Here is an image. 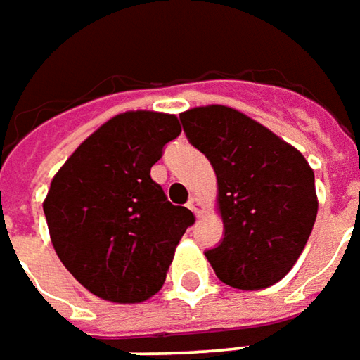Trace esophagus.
I'll list each match as a JSON object with an SVG mask.
<instances>
[{
    "label": "esophagus",
    "instance_id": "34e87169",
    "mask_svg": "<svg viewBox=\"0 0 360 360\" xmlns=\"http://www.w3.org/2000/svg\"><path fill=\"white\" fill-rule=\"evenodd\" d=\"M187 207H189L191 211L195 212L197 217H202V214H205V207H202V202H200V199H197V197H191L189 202H187Z\"/></svg>",
    "mask_w": 360,
    "mask_h": 360
}]
</instances>
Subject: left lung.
Listing matches in <instances>:
<instances>
[{
    "label": "left lung",
    "instance_id": "left-lung-1",
    "mask_svg": "<svg viewBox=\"0 0 360 360\" xmlns=\"http://www.w3.org/2000/svg\"><path fill=\"white\" fill-rule=\"evenodd\" d=\"M179 118L217 175L224 238L205 252L214 274L238 290L280 282L315 224L314 169L293 146L238 110L211 104Z\"/></svg>",
    "mask_w": 360,
    "mask_h": 360
}]
</instances>
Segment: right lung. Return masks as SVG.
<instances>
[{"mask_svg":"<svg viewBox=\"0 0 360 360\" xmlns=\"http://www.w3.org/2000/svg\"><path fill=\"white\" fill-rule=\"evenodd\" d=\"M177 116L131 110L90 134L51 181L43 200L53 248L98 297L141 303L160 292L175 248L195 222L151 179Z\"/></svg>","mask_w":360,"mask_h":360,"instance_id":"obj_1","label":"right lung"}]
</instances>
